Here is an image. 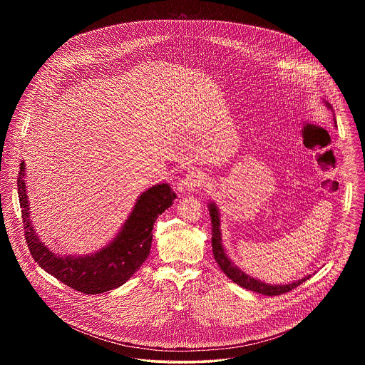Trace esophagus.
I'll use <instances>...</instances> for the list:
<instances>
[{
    "label": "esophagus",
    "instance_id": "esophagus-1",
    "mask_svg": "<svg viewBox=\"0 0 365 365\" xmlns=\"http://www.w3.org/2000/svg\"><path fill=\"white\" fill-rule=\"evenodd\" d=\"M202 183H204L202 174L200 171H190L180 180L179 189L182 191H187V192H194L202 186Z\"/></svg>",
    "mask_w": 365,
    "mask_h": 365
}]
</instances>
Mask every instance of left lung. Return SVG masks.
I'll return each instance as SVG.
<instances>
[{
	"mask_svg": "<svg viewBox=\"0 0 365 365\" xmlns=\"http://www.w3.org/2000/svg\"><path fill=\"white\" fill-rule=\"evenodd\" d=\"M326 106L332 110L331 106L327 101ZM334 124H336L335 116H334ZM209 215L212 219V249H213V256L215 260L219 264V267L222 268V271L226 274L228 278L231 279L234 283L242 286L245 289L259 293V294L264 295H279L283 293H287L290 290L295 289L297 286H299L301 283H304L305 280L311 278L312 275H307L302 279H298L294 282H290L287 284H269L265 282H261L260 279L253 278L250 275H247L246 272H243L240 267L235 265V262L231 260L227 256L225 246H223V241H222V228H220V212L217 205L210 201L208 204Z\"/></svg>",
	"mask_w": 365,
	"mask_h": 365,
	"instance_id": "8db88e82",
	"label": "left lung"
}]
</instances>
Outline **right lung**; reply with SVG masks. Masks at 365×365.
Returning a JSON list of instances; mask_svg holds the SVG:
<instances>
[{"instance_id": "right-lung-1", "label": "right lung", "mask_w": 365, "mask_h": 365, "mask_svg": "<svg viewBox=\"0 0 365 365\" xmlns=\"http://www.w3.org/2000/svg\"><path fill=\"white\" fill-rule=\"evenodd\" d=\"M26 164L20 163L18 192L24 235L31 256L48 274L83 294H101L124 284L150 253L153 226L157 217L174 204L176 198L168 183L143 191L123 223L116 237L100 250L85 256H61L42 242L30 217L26 187Z\"/></svg>"}]
</instances>
